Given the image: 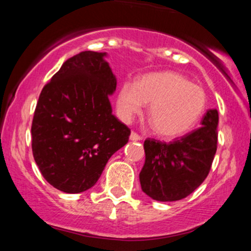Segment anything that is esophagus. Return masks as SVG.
Instances as JSON below:
<instances>
[{
  "instance_id": "esophagus-1",
  "label": "esophagus",
  "mask_w": 251,
  "mask_h": 251,
  "mask_svg": "<svg viewBox=\"0 0 251 251\" xmlns=\"http://www.w3.org/2000/svg\"><path fill=\"white\" fill-rule=\"evenodd\" d=\"M129 139L134 140V142H138V140L142 139V137H140V135L138 134V133H135V132H131V135H129Z\"/></svg>"
}]
</instances>
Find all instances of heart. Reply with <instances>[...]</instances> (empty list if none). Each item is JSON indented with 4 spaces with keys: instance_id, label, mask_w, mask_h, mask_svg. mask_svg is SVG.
Segmentation results:
<instances>
[{
    "instance_id": "b5f03b06",
    "label": "heart",
    "mask_w": 251,
    "mask_h": 251,
    "mask_svg": "<svg viewBox=\"0 0 251 251\" xmlns=\"http://www.w3.org/2000/svg\"><path fill=\"white\" fill-rule=\"evenodd\" d=\"M150 103L148 116L153 129L163 137L184 134L196 125L208 106V97L201 86L176 72H160L125 82L117 99L119 117L129 122Z\"/></svg>"
}]
</instances>
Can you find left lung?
I'll list each match as a JSON object with an SVG mask.
<instances>
[{"label":"left lung","instance_id":"left-lung-1","mask_svg":"<svg viewBox=\"0 0 251 251\" xmlns=\"http://www.w3.org/2000/svg\"><path fill=\"white\" fill-rule=\"evenodd\" d=\"M201 126L171 143H144L142 190L152 200L174 201L188 197L208 177L217 150V109H209Z\"/></svg>","mask_w":251,"mask_h":251}]
</instances>
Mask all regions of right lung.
Segmentation results:
<instances>
[{
    "label": "right lung",
    "instance_id": "right-lung-1",
    "mask_svg": "<svg viewBox=\"0 0 251 251\" xmlns=\"http://www.w3.org/2000/svg\"><path fill=\"white\" fill-rule=\"evenodd\" d=\"M85 50L70 57L46 83L31 124V150L54 188L80 194L97 183L131 131L112 114L117 80L103 57Z\"/></svg>",
    "mask_w": 251,
    "mask_h": 251
}]
</instances>
